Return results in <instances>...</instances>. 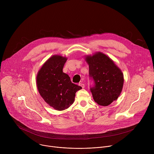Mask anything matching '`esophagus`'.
<instances>
[{"mask_svg":"<svg viewBox=\"0 0 154 154\" xmlns=\"http://www.w3.org/2000/svg\"><path fill=\"white\" fill-rule=\"evenodd\" d=\"M79 85L82 88H85V85H84L83 83H80L79 84Z\"/></svg>","mask_w":154,"mask_h":154,"instance_id":"1","label":"esophagus"}]
</instances>
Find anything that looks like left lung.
Here are the masks:
<instances>
[{
	"label": "left lung",
	"mask_w": 154,
	"mask_h": 154,
	"mask_svg": "<svg viewBox=\"0 0 154 154\" xmlns=\"http://www.w3.org/2000/svg\"><path fill=\"white\" fill-rule=\"evenodd\" d=\"M89 64V77L94 81L90 91L97 104L107 106L119 96L124 83L121 69L106 55L98 52L86 57Z\"/></svg>",
	"instance_id": "left-lung-1"
}]
</instances>
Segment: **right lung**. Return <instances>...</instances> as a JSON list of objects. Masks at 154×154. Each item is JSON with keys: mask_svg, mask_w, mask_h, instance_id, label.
Here are the masks:
<instances>
[{"mask_svg": "<svg viewBox=\"0 0 154 154\" xmlns=\"http://www.w3.org/2000/svg\"><path fill=\"white\" fill-rule=\"evenodd\" d=\"M67 59L54 55L42 65L38 73L36 84L38 91L50 106L61 111L74 102L75 93L82 87L71 82L70 77L63 72Z\"/></svg>", "mask_w": 154, "mask_h": 154, "instance_id": "right-lung-1", "label": "right lung"}]
</instances>
